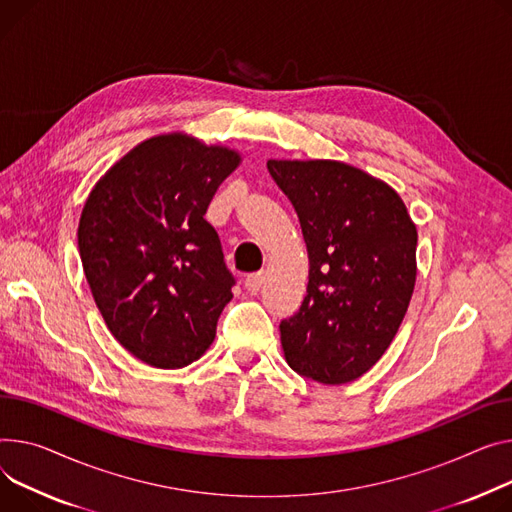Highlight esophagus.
I'll return each mask as SVG.
<instances>
[{
	"label": "esophagus",
	"instance_id": "obj_1",
	"mask_svg": "<svg viewBox=\"0 0 512 512\" xmlns=\"http://www.w3.org/2000/svg\"><path fill=\"white\" fill-rule=\"evenodd\" d=\"M261 286H263V274H261V271H257V274H249V276L245 278V288H247L251 294H257V292L261 290Z\"/></svg>",
	"mask_w": 512,
	"mask_h": 512
}]
</instances>
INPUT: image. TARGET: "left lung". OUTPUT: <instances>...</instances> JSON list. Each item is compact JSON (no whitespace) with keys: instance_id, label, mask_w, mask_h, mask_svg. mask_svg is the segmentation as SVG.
Returning a JSON list of instances; mask_svg holds the SVG:
<instances>
[{"instance_id":"obj_1","label":"left lung","mask_w":512,"mask_h":512,"mask_svg":"<svg viewBox=\"0 0 512 512\" xmlns=\"http://www.w3.org/2000/svg\"><path fill=\"white\" fill-rule=\"evenodd\" d=\"M309 251V286L280 323L290 368L323 385L370 370L405 317L416 284L418 232L401 197L335 160H269Z\"/></svg>"}]
</instances>
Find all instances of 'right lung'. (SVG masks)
I'll return each mask as SVG.
<instances>
[{
  "label": "right lung",
  "mask_w": 512,
  "mask_h": 512,
  "mask_svg": "<svg viewBox=\"0 0 512 512\" xmlns=\"http://www.w3.org/2000/svg\"><path fill=\"white\" fill-rule=\"evenodd\" d=\"M241 162L234 150L158 135L92 189L78 249L92 296L117 342L156 368H183L210 348L234 276L203 218Z\"/></svg>",
  "instance_id": "right-lung-1"
}]
</instances>
